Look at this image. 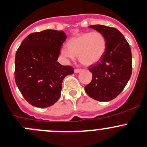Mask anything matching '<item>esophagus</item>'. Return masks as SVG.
<instances>
[{
	"label": "esophagus",
	"instance_id": "esophagus-1",
	"mask_svg": "<svg viewBox=\"0 0 147 147\" xmlns=\"http://www.w3.org/2000/svg\"><path fill=\"white\" fill-rule=\"evenodd\" d=\"M81 71V69H74V72H75L76 74L79 73V72Z\"/></svg>",
	"mask_w": 147,
	"mask_h": 147
}]
</instances>
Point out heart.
<instances>
[{
	"instance_id": "heart-1",
	"label": "heart",
	"mask_w": 147,
	"mask_h": 147,
	"mask_svg": "<svg viewBox=\"0 0 147 147\" xmlns=\"http://www.w3.org/2000/svg\"><path fill=\"white\" fill-rule=\"evenodd\" d=\"M67 48H62L61 55L73 60L77 56L78 61L85 66H91L101 60L105 53L107 41L98 31L83 33L68 40Z\"/></svg>"
}]
</instances>
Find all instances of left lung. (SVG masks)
I'll return each mask as SVG.
<instances>
[{
  "instance_id": "left-lung-1",
  "label": "left lung",
  "mask_w": 147,
  "mask_h": 147,
  "mask_svg": "<svg viewBox=\"0 0 147 147\" xmlns=\"http://www.w3.org/2000/svg\"><path fill=\"white\" fill-rule=\"evenodd\" d=\"M88 27L104 35L107 48L101 60L89 67L92 80L84 89L91 98L96 101H111L123 91L131 75L130 46L117 28L102 25Z\"/></svg>"
}]
</instances>
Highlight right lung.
<instances>
[{"mask_svg": "<svg viewBox=\"0 0 147 147\" xmlns=\"http://www.w3.org/2000/svg\"><path fill=\"white\" fill-rule=\"evenodd\" d=\"M66 35L45 30L29 34L17 50L15 81L25 99L38 108L54 104L61 96L62 82L74 68L57 61Z\"/></svg>", "mask_w": 147, "mask_h": 147, "instance_id": "right-lung-1", "label": "right lung"}]
</instances>
